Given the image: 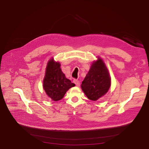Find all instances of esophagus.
<instances>
[{
    "label": "esophagus",
    "mask_w": 149,
    "mask_h": 149,
    "mask_svg": "<svg viewBox=\"0 0 149 149\" xmlns=\"http://www.w3.org/2000/svg\"><path fill=\"white\" fill-rule=\"evenodd\" d=\"M74 83L75 84V85L77 86H80V83L78 80H74Z\"/></svg>",
    "instance_id": "1"
}]
</instances>
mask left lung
Returning a JSON list of instances; mask_svg holds the SVG:
<instances>
[{
	"instance_id": "left-lung-1",
	"label": "left lung",
	"mask_w": 149,
	"mask_h": 149,
	"mask_svg": "<svg viewBox=\"0 0 149 149\" xmlns=\"http://www.w3.org/2000/svg\"><path fill=\"white\" fill-rule=\"evenodd\" d=\"M111 83L108 70L103 60L98 58L97 61L92 63L81 87L89 100L96 101L106 94Z\"/></svg>"
}]
</instances>
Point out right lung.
<instances>
[{"mask_svg":"<svg viewBox=\"0 0 149 149\" xmlns=\"http://www.w3.org/2000/svg\"><path fill=\"white\" fill-rule=\"evenodd\" d=\"M75 84L66 79L60 69V64L51 59L48 63L43 80V88L46 94L52 100H60L66 91Z\"/></svg>","mask_w":149,"mask_h":149,"instance_id":"right-lung-1","label":"right lung"}]
</instances>
